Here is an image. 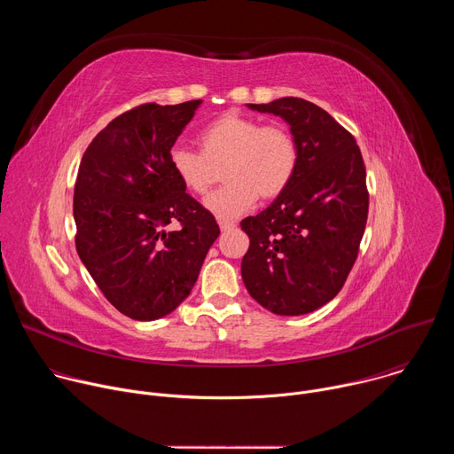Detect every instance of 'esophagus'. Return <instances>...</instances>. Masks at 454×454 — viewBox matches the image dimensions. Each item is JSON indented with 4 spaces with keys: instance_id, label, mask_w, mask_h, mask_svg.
<instances>
[{
    "instance_id": "1",
    "label": "esophagus",
    "mask_w": 454,
    "mask_h": 454,
    "mask_svg": "<svg viewBox=\"0 0 454 454\" xmlns=\"http://www.w3.org/2000/svg\"><path fill=\"white\" fill-rule=\"evenodd\" d=\"M233 228H237V224L231 223V221H223V223H221V230H223V231H230V230H233Z\"/></svg>"
}]
</instances>
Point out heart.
I'll list each match as a JSON object with an SVG mask.
<instances>
[{
  "instance_id": "obj_1",
  "label": "heart",
  "mask_w": 454,
  "mask_h": 454,
  "mask_svg": "<svg viewBox=\"0 0 454 454\" xmlns=\"http://www.w3.org/2000/svg\"><path fill=\"white\" fill-rule=\"evenodd\" d=\"M198 142L201 153L174 145L168 165L183 188L196 196L210 188L214 167L226 163L228 181L205 200V208L219 221L246 214L261 196L275 200L289 186L298 167V145L284 125H262L261 120L226 113L207 123Z\"/></svg>"
}]
</instances>
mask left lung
Segmentation results:
<instances>
[{
    "instance_id": "1",
    "label": "left lung",
    "mask_w": 454,
    "mask_h": 454,
    "mask_svg": "<svg viewBox=\"0 0 454 454\" xmlns=\"http://www.w3.org/2000/svg\"><path fill=\"white\" fill-rule=\"evenodd\" d=\"M247 107L289 125L298 167L264 212L240 223L249 237L242 280L264 309L307 314L340 293L357 258L368 217L363 156L347 129L309 100L284 97Z\"/></svg>"
}]
</instances>
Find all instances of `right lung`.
<instances>
[{
    "label": "right lung",
    "instance_id": "1",
    "mask_svg": "<svg viewBox=\"0 0 454 454\" xmlns=\"http://www.w3.org/2000/svg\"><path fill=\"white\" fill-rule=\"evenodd\" d=\"M203 100L144 104L109 121L86 149L75 183V246L121 314H170L196 284L219 237L214 215L190 198L168 153ZM177 220L182 228H162Z\"/></svg>",
    "mask_w": 454,
    "mask_h": 454
}]
</instances>
